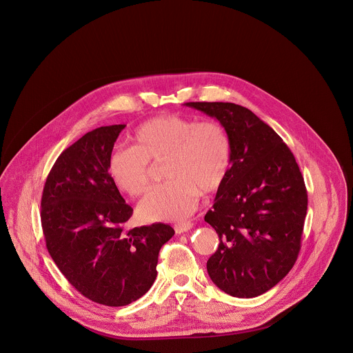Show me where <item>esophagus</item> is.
I'll use <instances>...</instances> for the list:
<instances>
[{
	"label": "esophagus",
	"instance_id": "esophagus-1",
	"mask_svg": "<svg viewBox=\"0 0 353 353\" xmlns=\"http://www.w3.org/2000/svg\"><path fill=\"white\" fill-rule=\"evenodd\" d=\"M192 228H193L192 222H181V223L174 225V232H176V234H183L185 232L190 230Z\"/></svg>",
	"mask_w": 353,
	"mask_h": 353
}]
</instances>
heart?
<instances>
[{"mask_svg":"<svg viewBox=\"0 0 353 353\" xmlns=\"http://www.w3.org/2000/svg\"><path fill=\"white\" fill-rule=\"evenodd\" d=\"M132 139L134 145L117 147L108 157V172L119 189L132 197L144 194L151 186L150 161H164L168 179L139 203L145 221L189 217L199 205L200 190H219L229 174L232 141L219 121L161 115L140 124Z\"/></svg>","mask_w":353,"mask_h":353,"instance_id":"b5f03b06","label":"heart"}]
</instances>
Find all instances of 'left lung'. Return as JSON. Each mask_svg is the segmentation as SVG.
<instances>
[{"instance_id":"8db88e82","label":"left lung","mask_w":353,"mask_h":353,"mask_svg":"<svg viewBox=\"0 0 353 353\" xmlns=\"http://www.w3.org/2000/svg\"><path fill=\"white\" fill-rule=\"evenodd\" d=\"M216 118L232 141V164L205 221L219 236L206 263L213 283L235 298H255L278 285L301 250L307 190L282 137L246 107L189 101Z\"/></svg>"}]
</instances>
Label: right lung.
<instances>
[{
  "instance_id": "add662e5",
  "label": "right lung",
  "mask_w": 353,
  "mask_h": 353,
  "mask_svg": "<svg viewBox=\"0 0 353 353\" xmlns=\"http://www.w3.org/2000/svg\"><path fill=\"white\" fill-rule=\"evenodd\" d=\"M124 127H99L62 152L41 201L52 261L87 299L110 307L127 305L151 288L159 252L174 234L161 222L124 228L134 209L108 173V157Z\"/></svg>"
}]
</instances>
